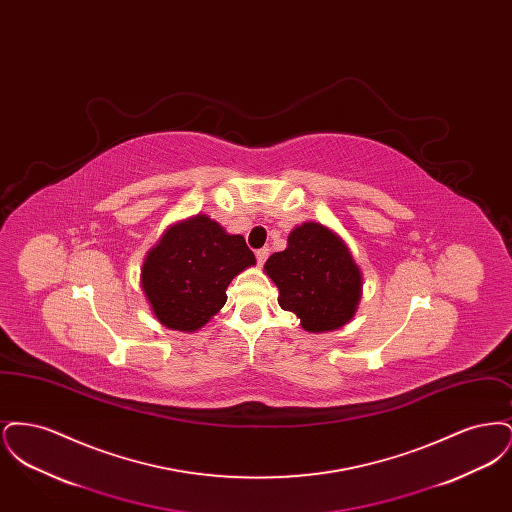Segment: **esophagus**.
<instances>
[{
  "label": "esophagus",
  "instance_id": "obj_1",
  "mask_svg": "<svg viewBox=\"0 0 512 512\" xmlns=\"http://www.w3.org/2000/svg\"><path fill=\"white\" fill-rule=\"evenodd\" d=\"M268 255H270V251H268L267 247L255 251V257H257V263H259V265H263V263L267 261Z\"/></svg>",
  "mask_w": 512,
  "mask_h": 512
}]
</instances>
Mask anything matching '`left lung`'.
<instances>
[{
  "mask_svg": "<svg viewBox=\"0 0 512 512\" xmlns=\"http://www.w3.org/2000/svg\"><path fill=\"white\" fill-rule=\"evenodd\" d=\"M265 272L278 288L280 307L311 334L338 330L357 313L361 268L340 236L320 222L295 226L288 247L268 257Z\"/></svg>",
  "mask_w": 512,
  "mask_h": 512,
  "instance_id": "obj_1",
  "label": "left lung"
}]
</instances>
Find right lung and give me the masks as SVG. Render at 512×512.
Here are the masks:
<instances>
[{
    "instance_id": "1",
    "label": "right lung",
    "mask_w": 512,
    "mask_h": 512,
    "mask_svg": "<svg viewBox=\"0 0 512 512\" xmlns=\"http://www.w3.org/2000/svg\"><path fill=\"white\" fill-rule=\"evenodd\" d=\"M253 265L244 236L199 213L171 224L147 251L140 284L163 326L195 332L224 307L234 276Z\"/></svg>"
}]
</instances>
